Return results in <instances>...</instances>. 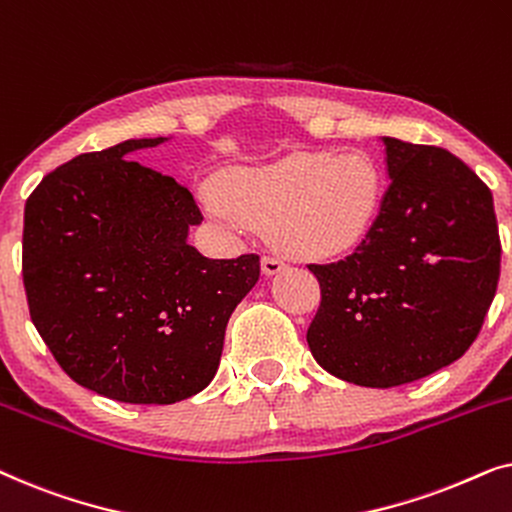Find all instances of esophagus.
<instances>
[{
	"instance_id": "34e87169",
	"label": "esophagus",
	"mask_w": 512,
	"mask_h": 512,
	"mask_svg": "<svg viewBox=\"0 0 512 512\" xmlns=\"http://www.w3.org/2000/svg\"><path fill=\"white\" fill-rule=\"evenodd\" d=\"M261 265H263V272H265V275H268V277L279 275V272H282V270L286 268L284 261H279V258H272V256H265L263 261H261Z\"/></svg>"
}]
</instances>
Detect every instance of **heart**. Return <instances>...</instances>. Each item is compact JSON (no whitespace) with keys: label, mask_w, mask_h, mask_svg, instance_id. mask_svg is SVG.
Instances as JSON below:
<instances>
[{"label":"heart","mask_w":512,"mask_h":512,"mask_svg":"<svg viewBox=\"0 0 512 512\" xmlns=\"http://www.w3.org/2000/svg\"><path fill=\"white\" fill-rule=\"evenodd\" d=\"M205 212L230 233L270 228L298 258H333L359 247L382 207V172L361 149L291 153L265 165L235 167L223 188H200Z\"/></svg>","instance_id":"1"}]
</instances>
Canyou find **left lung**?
Instances as JSON below:
<instances>
[{"label":"left lung","instance_id":"1","mask_svg":"<svg viewBox=\"0 0 512 512\" xmlns=\"http://www.w3.org/2000/svg\"><path fill=\"white\" fill-rule=\"evenodd\" d=\"M389 188L345 261L310 265L321 286L307 345L340 380L389 389L450 366L478 338L501 268L494 200L438 146L380 137Z\"/></svg>","mask_w":512,"mask_h":512}]
</instances>
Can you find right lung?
I'll return each instance as SVG.
<instances>
[{"label":"right lung","mask_w":512,"mask_h":512,"mask_svg":"<svg viewBox=\"0 0 512 512\" xmlns=\"http://www.w3.org/2000/svg\"><path fill=\"white\" fill-rule=\"evenodd\" d=\"M172 137L81 153L25 205L32 324L76 384L121 403L170 405L214 380L230 314L261 275L256 254L207 258L188 233V188L128 160Z\"/></svg>","instance_id":"add662e5"}]
</instances>
